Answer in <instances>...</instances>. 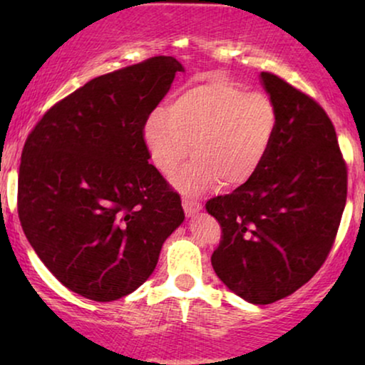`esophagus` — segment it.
Listing matches in <instances>:
<instances>
[{"mask_svg":"<svg viewBox=\"0 0 365 365\" xmlns=\"http://www.w3.org/2000/svg\"><path fill=\"white\" fill-rule=\"evenodd\" d=\"M182 207H184V212H186L187 217L196 216V214L202 209L201 204H199L197 201H192V199H182Z\"/></svg>","mask_w":365,"mask_h":365,"instance_id":"34e87169","label":"esophagus"}]
</instances>
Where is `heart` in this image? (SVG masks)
<instances>
[{
    "instance_id": "heart-1",
    "label": "heart",
    "mask_w": 365,
    "mask_h": 365,
    "mask_svg": "<svg viewBox=\"0 0 365 365\" xmlns=\"http://www.w3.org/2000/svg\"><path fill=\"white\" fill-rule=\"evenodd\" d=\"M277 131V109L262 93L227 79L182 89L166 111L148 119L143 139L159 173L171 176L191 151L196 156L173 182L189 194L246 186L266 161Z\"/></svg>"
}]
</instances>
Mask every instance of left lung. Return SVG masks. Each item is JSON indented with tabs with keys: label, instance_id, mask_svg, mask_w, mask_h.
Here are the masks:
<instances>
[{
	"label": "left lung",
	"instance_id": "left-lung-1",
	"mask_svg": "<svg viewBox=\"0 0 365 365\" xmlns=\"http://www.w3.org/2000/svg\"><path fill=\"white\" fill-rule=\"evenodd\" d=\"M261 83L277 109L271 151L246 186L206 204L222 227L214 272L257 306L296 292L321 269L347 197V168L326 111L276 74L261 73Z\"/></svg>",
	"mask_w": 365,
	"mask_h": 365
}]
</instances>
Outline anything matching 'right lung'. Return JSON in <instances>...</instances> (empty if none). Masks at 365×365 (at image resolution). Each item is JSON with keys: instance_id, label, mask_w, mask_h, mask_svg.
<instances>
[{"instance_id": "right-lung-1", "label": "right lung", "mask_w": 365, "mask_h": 365, "mask_svg": "<svg viewBox=\"0 0 365 365\" xmlns=\"http://www.w3.org/2000/svg\"><path fill=\"white\" fill-rule=\"evenodd\" d=\"M184 66L156 56L103 74L49 109L24 144V236L69 291L111 302L136 291L181 226V197L148 163L143 129Z\"/></svg>"}]
</instances>
